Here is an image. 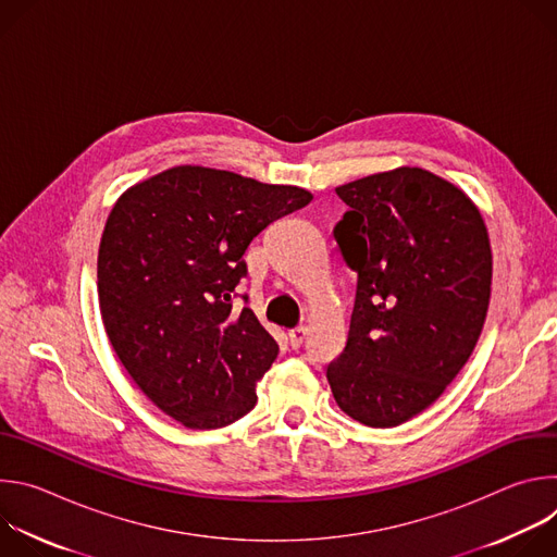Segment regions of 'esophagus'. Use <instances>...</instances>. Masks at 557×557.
<instances>
[{"instance_id":"1","label":"esophagus","mask_w":557,"mask_h":557,"mask_svg":"<svg viewBox=\"0 0 557 557\" xmlns=\"http://www.w3.org/2000/svg\"><path fill=\"white\" fill-rule=\"evenodd\" d=\"M304 337H306V329H304V326H295V329L288 331V342H290L293 348H299L301 342H304Z\"/></svg>"}]
</instances>
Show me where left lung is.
<instances>
[{
    "label": "left lung",
    "instance_id": "1",
    "mask_svg": "<svg viewBox=\"0 0 557 557\" xmlns=\"http://www.w3.org/2000/svg\"><path fill=\"white\" fill-rule=\"evenodd\" d=\"M335 191L350 211L333 235L357 293L346 348L326 376L348 417L394 428L438 399L481 337L490 235L460 189L419 168Z\"/></svg>",
    "mask_w": 557,
    "mask_h": 557
}]
</instances>
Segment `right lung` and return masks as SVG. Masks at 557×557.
<instances>
[{
	"label": "right lung",
	"instance_id": "right-lung-1",
	"mask_svg": "<svg viewBox=\"0 0 557 557\" xmlns=\"http://www.w3.org/2000/svg\"><path fill=\"white\" fill-rule=\"evenodd\" d=\"M310 200L299 187L185 165L114 205L97 271L103 326L136 385L185 428L218 430L256 408V381L280 346L249 306H233L243 256Z\"/></svg>",
	"mask_w": 557,
	"mask_h": 557
}]
</instances>
